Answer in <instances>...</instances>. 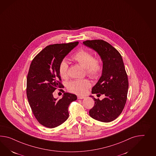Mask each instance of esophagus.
<instances>
[{
	"instance_id": "1",
	"label": "esophagus",
	"mask_w": 156,
	"mask_h": 156,
	"mask_svg": "<svg viewBox=\"0 0 156 156\" xmlns=\"http://www.w3.org/2000/svg\"><path fill=\"white\" fill-rule=\"evenodd\" d=\"M84 98H85V97H84V96H77V98H78V99H83Z\"/></svg>"
}]
</instances>
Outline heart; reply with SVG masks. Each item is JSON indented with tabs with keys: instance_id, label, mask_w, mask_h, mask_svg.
<instances>
[{
	"instance_id": "obj_1",
	"label": "heart",
	"mask_w": 156,
	"mask_h": 156,
	"mask_svg": "<svg viewBox=\"0 0 156 156\" xmlns=\"http://www.w3.org/2000/svg\"><path fill=\"white\" fill-rule=\"evenodd\" d=\"M72 59L85 68L86 74L92 79H96L101 75L102 71V61L100 58H94L92 53L82 50L76 53ZM68 72V64L66 60H62L59 66L61 77L67 78ZM90 87V83L87 79L72 80L67 84L68 90L79 95L85 94Z\"/></svg>"
}]
</instances>
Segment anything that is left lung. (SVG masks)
<instances>
[{"instance_id":"8db88e82","label":"left lung","mask_w":156,"mask_h":156,"mask_svg":"<svg viewBox=\"0 0 156 156\" xmlns=\"http://www.w3.org/2000/svg\"><path fill=\"white\" fill-rule=\"evenodd\" d=\"M83 44L96 51L103 63L102 75L92 88V94L105 96L102 100L93 96L94 106L89 110L92 118L102 122L116 119L126 103L128 80L122 57L118 51L102 40H87Z\"/></svg>"}]
</instances>
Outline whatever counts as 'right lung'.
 Here are the masks:
<instances>
[{"label":"right lung","mask_w":156,"mask_h":156,"mask_svg":"<svg viewBox=\"0 0 156 156\" xmlns=\"http://www.w3.org/2000/svg\"><path fill=\"white\" fill-rule=\"evenodd\" d=\"M79 42L48 45L32 60L27 80L28 102L36 119L46 127L55 128L69 116L68 106L77 100L75 94L64 93L57 100L53 92L64 88L59 73L60 62ZM63 90V89H60Z\"/></svg>","instance_id":"1"}]
</instances>
